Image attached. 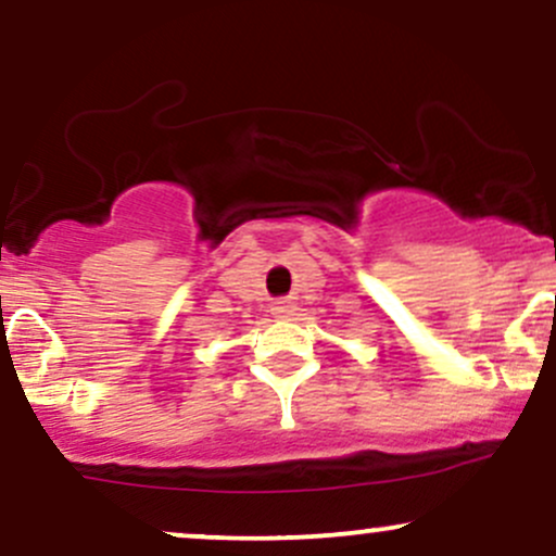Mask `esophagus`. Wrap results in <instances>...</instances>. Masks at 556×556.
<instances>
[{
	"mask_svg": "<svg viewBox=\"0 0 556 556\" xmlns=\"http://www.w3.org/2000/svg\"><path fill=\"white\" fill-rule=\"evenodd\" d=\"M271 311L277 318H290L292 314H295V303H292V300H277Z\"/></svg>",
	"mask_w": 556,
	"mask_h": 556,
	"instance_id": "34e87169",
	"label": "esophagus"
}]
</instances>
